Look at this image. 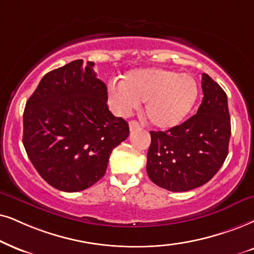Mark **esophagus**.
<instances>
[{
	"label": "esophagus",
	"instance_id": "obj_1",
	"mask_svg": "<svg viewBox=\"0 0 254 254\" xmlns=\"http://www.w3.org/2000/svg\"><path fill=\"white\" fill-rule=\"evenodd\" d=\"M129 127H130L131 131L134 130V129H138V127H139V123H138L137 121H131L129 123Z\"/></svg>",
	"mask_w": 254,
	"mask_h": 254
}]
</instances>
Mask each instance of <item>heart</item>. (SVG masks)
Segmentation results:
<instances>
[{"label":"heart","mask_w":254,"mask_h":254,"mask_svg":"<svg viewBox=\"0 0 254 254\" xmlns=\"http://www.w3.org/2000/svg\"><path fill=\"white\" fill-rule=\"evenodd\" d=\"M198 98V84L186 73L160 68L127 72L121 84L108 89V102L120 116H129L145 102V115L153 127L171 129L190 114Z\"/></svg>","instance_id":"heart-1"}]
</instances>
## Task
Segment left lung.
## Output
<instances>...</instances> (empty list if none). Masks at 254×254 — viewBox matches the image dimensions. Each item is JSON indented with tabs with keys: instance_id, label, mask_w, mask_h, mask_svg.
<instances>
[{
	"instance_id": "obj_1",
	"label": "left lung",
	"mask_w": 254,
	"mask_h": 254,
	"mask_svg": "<svg viewBox=\"0 0 254 254\" xmlns=\"http://www.w3.org/2000/svg\"><path fill=\"white\" fill-rule=\"evenodd\" d=\"M204 97L197 114L166 131H150L146 172L156 185L184 192L207 183L229 153L231 120L227 96L203 73Z\"/></svg>"
}]
</instances>
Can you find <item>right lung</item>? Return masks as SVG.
Returning a JSON list of instances; mask_svg holds the SVG:
<instances>
[{"label": "right lung", "instance_id": "add662e5", "mask_svg": "<svg viewBox=\"0 0 254 254\" xmlns=\"http://www.w3.org/2000/svg\"><path fill=\"white\" fill-rule=\"evenodd\" d=\"M94 62L72 61L43 76L23 114V145L48 184L64 192L90 188L105 175L129 124L108 108Z\"/></svg>", "mask_w": 254, "mask_h": 254}]
</instances>
